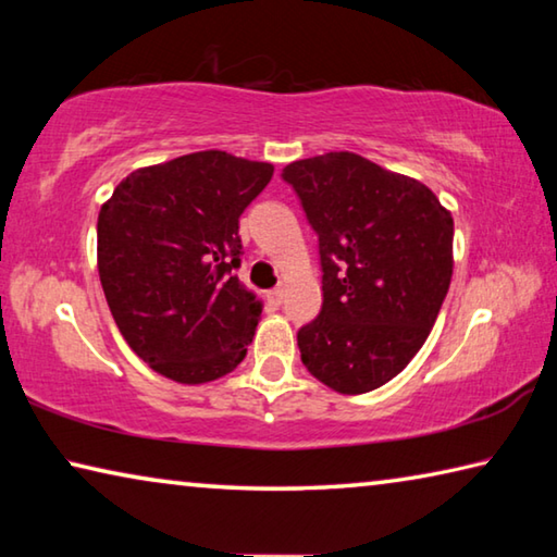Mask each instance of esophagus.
<instances>
[{"label":"esophagus","instance_id":"esophagus-1","mask_svg":"<svg viewBox=\"0 0 557 557\" xmlns=\"http://www.w3.org/2000/svg\"><path fill=\"white\" fill-rule=\"evenodd\" d=\"M270 299L275 301V305H282V299H285V287L277 285L275 289H270Z\"/></svg>","mask_w":557,"mask_h":557}]
</instances>
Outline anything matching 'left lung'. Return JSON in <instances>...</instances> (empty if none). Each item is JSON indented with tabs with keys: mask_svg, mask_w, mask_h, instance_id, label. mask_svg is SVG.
Wrapping results in <instances>:
<instances>
[{
	"mask_svg": "<svg viewBox=\"0 0 557 557\" xmlns=\"http://www.w3.org/2000/svg\"><path fill=\"white\" fill-rule=\"evenodd\" d=\"M319 235L322 312L299 329L307 371L358 395L395 379L420 351L447 297L455 221L418 178L354 152L282 169Z\"/></svg>",
	"mask_w": 557,
	"mask_h": 557,
	"instance_id": "1",
	"label": "left lung"
}]
</instances>
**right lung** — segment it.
Masks as SVG:
<instances>
[{
  "instance_id": "1",
  "label": "right lung",
  "mask_w": 557,
  "mask_h": 557,
  "mask_svg": "<svg viewBox=\"0 0 557 557\" xmlns=\"http://www.w3.org/2000/svg\"><path fill=\"white\" fill-rule=\"evenodd\" d=\"M272 172L209 149L137 169L102 203V292L132 351L164 379L209 383L248 354L262 301L235 275L238 219Z\"/></svg>"
}]
</instances>
